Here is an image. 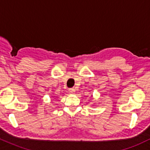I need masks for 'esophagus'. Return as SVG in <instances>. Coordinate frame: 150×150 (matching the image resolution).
I'll return each instance as SVG.
<instances>
[{"label":"esophagus","instance_id":"esophagus-1","mask_svg":"<svg viewBox=\"0 0 150 150\" xmlns=\"http://www.w3.org/2000/svg\"><path fill=\"white\" fill-rule=\"evenodd\" d=\"M75 89L74 88H69V93H70V94H74L75 93Z\"/></svg>","mask_w":150,"mask_h":150}]
</instances>
